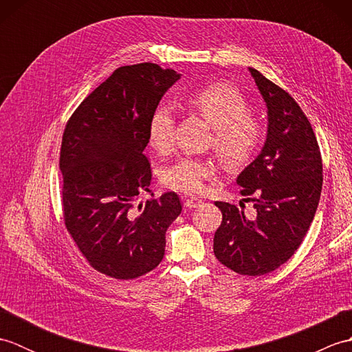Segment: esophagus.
Wrapping results in <instances>:
<instances>
[{"label":"esophagus","mask_w":352,"mask_h":352,"mask_svg":"<svg viewBox=\"0 0 352 352\" xmlns=\"http://www.w3.org/2000/svg\"><path fill=\"white\" fill-rule=\"evenodd\" d=\"M201 203H203V201H201L199 198H186L184 199V207H188V208H195V207H198Z\"/></svg>","instance_id":"34e87169"}]
</instances>
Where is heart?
<instances>
[{
	"label": "heart",
	"mask_w": 352,
	"mask_h": 352,
	"mask_svg": "<svg viewBox=\"0 0 352 352\" xmlns=\"http://www.w3.org/2000/svg\"><path fill=\"white\" fill-rule=\"evenodd\" d=\"M186 104L213 126L216 153L227 168L248 164L265 140V125L250 115V106L239 89L230 83H212L193 92ZM175 140V118L166 106L157 107L148 124V142L157 153H168ZM218 166L212 160L183 157L162 172L166 188L199 193L207 180L216 175Z\"/></svg>",
	"instance_id": "obj_1"
}]
</instances>
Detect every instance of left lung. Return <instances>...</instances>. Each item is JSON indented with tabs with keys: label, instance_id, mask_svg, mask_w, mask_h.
<instances>
[{
	"label": "left lung",
	"instance_id": "left-lung-1",
	"mask_svg": "<svg viewBox=\"0 0 352 352\" xmlns=\"http://www.w3.org/2000/svg\"><path fill=\"white\" fill-rule=\"evenodd\" d=\"M250 72L267 106V138L237 184L256 216L246 218L236 206L216 201L222 222L213 251L231 271L258 276L286 263L307 234L322 190V157L298 102L257 69Z\"/></svg>",
	"mask_w": 352,
	"mask_h": 352
}]
</instances>
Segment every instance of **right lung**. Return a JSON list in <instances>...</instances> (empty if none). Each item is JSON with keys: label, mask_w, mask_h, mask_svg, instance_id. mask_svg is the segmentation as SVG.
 Wrapping results in <instances>:
<instances>
[{"label": "right lung", "mask_w": 352, "mask_h": 352, "mask_svg": "<svg viewBox=\"0 0 352 352\" xmlns=\"http://www.w3.org/2000/svg\"><path fill=\"white\" fill-rule=\"evenodd\" d=\"M178 78L155 63L121 66L66 122L58 162L65 227L87 263L111 278L134 280L159 266L166 230L182 213L175 192L136 203L151 184L149 118Z\"/></svg>", "instance_id": "1"}]
</instances>
